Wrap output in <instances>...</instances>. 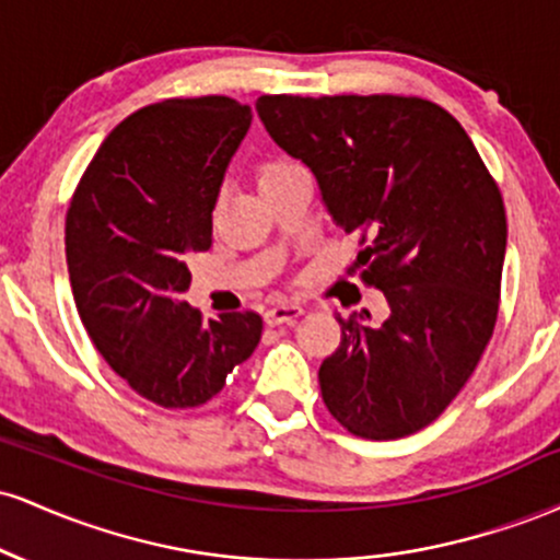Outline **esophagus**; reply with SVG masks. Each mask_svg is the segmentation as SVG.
<instances>
[{"label":"esophagus","instance_id":"1","mask_svg":"<svg viewBox=\"0 0 560 560\" xmlns=\"http://www.w3.org/2000/svg\"><path fill=\"white\" fill-rule=\"evenodd\" d=\"M298 316H302V307L300 305H292V302H279V305L268 307L266 311V324L268 326H279V324H289V320H294Z\"/></svg>","mask_w":560,"mask_h":560}]
</instances>
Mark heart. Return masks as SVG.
Returning a JSON list of instances; mask_svg holds the SVG:
<instances>
[{"instance_id":"heart-1","label":"heart","mask_w":560,"mask_h":560,"mask_svg":"<svg viewBox=\"0 0 560 560\" xmlns=\"http://www.w3.org/2000/svg\"><path fill=\"white\" fill-rule=\"evenodd\" d=\"M294 168H300V165L294 163V160H289V158H281V155L266 158V160H262V163L258 165V184L273 182V178L284 176V173L294 171Z\"/></svg>"}]
</instances>
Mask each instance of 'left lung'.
Instances as JSON below:
<instances>
[{
	"mask_svg": "<svg viewBox=\"0 0 560 560\" xmlns=\"http://www.w3.org/2000/svg\"><path fill=\"white\" fill-rule=\"evenodd\" d=\"M262 126L316 176L331 221L361 234L352 271L387 318H337L320 363L326 408L347 432L397 440L432 423L477 369L498 318L505 208L464 126L419 96L266 94Z\"/></svg>",
	"mask_w": 560,
	"mask_h": 560,
	"instance_id": "obj_1",
	"label": "left lung"
}]
</instances>
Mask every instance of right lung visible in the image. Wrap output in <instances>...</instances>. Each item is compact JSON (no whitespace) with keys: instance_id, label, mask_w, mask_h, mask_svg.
<instances>
[{"instance_id":"right-lung-1","label":"right lung","mask_w":560,"mask_h":560,"mask_svg":"<svg viewBox=\"0 0 560 560\" xmlns=\"http://www.w3.org/2000/svg\"><path fill=\"white\" fill-rule=\"evenodd\" d=\"M253 113L231 96L141 107L102 141L66 221L75 307L110 369L163 408H195L260 342L258 313L202 320L189 258L213 244L223 176Z\"/></svg>"}]
</instances>
